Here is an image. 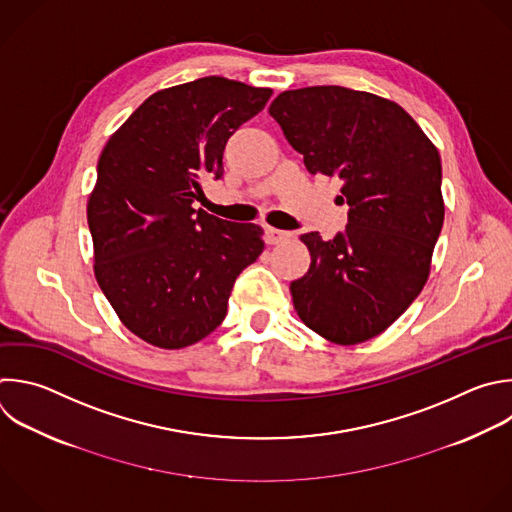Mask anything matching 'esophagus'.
Returning a JSON list of instances; mask_svg holds the SVG:
<instances>
[{
	"label": "esophagus",
	"mask_w": 512,
	"mask_h": 512,
	"mask_svg": "<svg viewBox=\"0 0 512 512\" xmlns=\"http://www.w3.org/2000/svg\"><path fill=\"white\" fill-rule=\"evenodd\" d=\"M289 237H291V233H287V231H279V229H273V227H267V229H265V241H267L269 245L281 243V241H285V239H289Z\"/></svg>",
	"instance_id": "1"
}]
</instances>
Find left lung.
Instances as JSON below:
<instances>
[{
    "label": "left lung",
    "mask_w": 512,
    "mask_h": 512,
    "mask_svg": "<svg viewBox=\"0 0 512 512\" xmlns=\"http://www.w3.org/2000/svg\"><path fill=\"white\" fill-rule=\"evenodd\" d=\"M311 175L339 177L346 231L305 233L307 273L291 281L301 321L354 346L390 327L418 297L444 223L436 146L396 102L344 86L281 92L269 106Z\"/></svg>",
    "instance_id": "1"
}]
</instances>
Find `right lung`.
Returning a JSON list of instances; mask_svg holds the SVG:
<instances>
[{
    "label": "right lung",
    "mask_w": 512,
    "mask_h": 512,
    "mask_svg": "<svg viewBox=\"0 0 512 512\" xmlns=\"http://www.w3.org/2000/svg\"><path fill=\"white\" fill-rule=\"evenodd\" d=\"M269 88L223 76L160 90L110 136L88 201L96 281L146 344L181 350L215 331L263 229L195 209L201 181L223 177V150Z\"/></svg>",
    "instance_id": "add662e5"
}]
</instances>
